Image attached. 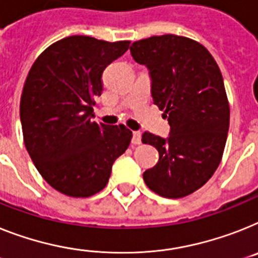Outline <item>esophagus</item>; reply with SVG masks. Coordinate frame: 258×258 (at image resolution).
<instances>
[{
	"label": "esophagus",
	"instance_id": "obj_1",
	"mask_svg": "<svg viewBox=\"0 0 258 258\" xmlns=\"http://www.w3.org/2000/svg\"><path fill=\"white\" fill-rule=\"evenodd\" d=\"M142 143V133L139 131H134L133 134V144L134 146H138Z\"/></svg>",
	"mask_w": 258,
	"mask_h": 258
}]
</instances>
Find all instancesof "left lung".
Returning <instances> with one entry per match:
<instances>
[{
  "label": "left lung",
  "mask_w": 258,
  "mask_h": 258,
  "mask_svg": "<svg viewBox=\"0 0 258 258\" xmlns=\"http://www.w3.org/2000/svg\"><path fill=\"white\" fill-rule=\"evenodd\" d=\"M130 51L148 69L153 103L170 125L168 138L143 134V143L159 151L144 182L165 198L189 196L211 178L226 146L229 106L219 67L202 44L183 36H151Z\"/></svg>",
  "instance_id": "1"
}]
</instances>
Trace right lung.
I'll list each match as a JSON object with an SVG mask.
<instances>
[{"label": "right lung", "mask_w": 258, "mask_h": 258, "mask_svg": "<svg viewBox=\"0 0 258 258\" xmlns=\"http://www.w3.org/2000/svg\"><path fill=\"white\" fill-rule=\"evenodd\" d=\"M130 47L73 35L53 43L32 64L21 97L23 140L32 162L55 190L76 198L101 191L128 148L123 124L93 120L102 73Z\"/></svg>", "instance_id": "add662e5"}]
</instances>
